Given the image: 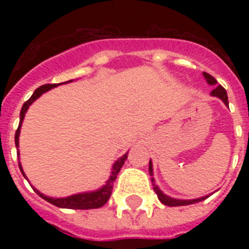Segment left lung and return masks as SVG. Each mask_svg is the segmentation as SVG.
Wrapping results in <instances>:
<instances>
[{
    "label": "left lung",
    "mask_w": 249,
    "mask_h": 249,
    "mask_svg": "<svg viewBox=\"0 0 249 249\" xmlns=\"http://www.w3.org/2000/svg\"><path fill=\"white\" fill-rule=\"evenodd\" d=\"M203 76H204V79L207 80V83L209 85L214 86V89L211 91V95L212 97H217L220 98L221 101L224 102L225 105L229 107V99H228V93H226V90L222 88L221 85H217V80L211 76L207 72H203ZM148 172H150V176H151V182L152 186H154V191L156 193L158 197H159V200L163 203V204L168 205V207H179V205H190V204H195V203H199V201L205 200L207 197H209V195H205V196L197 197V199H187V200H183V199H176V197H170L168 195L161 191L159 189V186L155 183V179H154V169H152V161L150 160V164H148Z\"/></svg>",
    "instance_id": "1"
}]
</instances>
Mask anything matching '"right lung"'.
<instances>
[{
    "instance_id": "obj_1",
    "label": "right lung",
    "mask_w": 249,
    "mask_h": 249,
    "mask_svg": "<svg viewBox=\"0 0 249 249\" xmlns=\"http://www.w3.org/2000/svg\"><path fill=\"white\" fill-rule=\"evenodd\" d=\"M72 83V80L70 81H66V83L62 84H68ZM60 84H46V85L40 86L38 89L35 90V93L32 94V97L29 98L28 101L25 102L23 107H21L20 111V121H19V126H18V130L15 133V146L18 148V156H19V136H20V128L21 124H23V120H24L25 112L28 111L29 106L32 105L33 102L36 101L37 98H40L41 95L46 91H49L53 88H56ZM128 158V152L123 155L121 158L113 163L112 165V170H111V174H109V178L106 181V183L102 187H99L98 190H94V191H86V193H79L75 194V195H71V196L67 197H52V196H46L42 193H40L38 190L35 189V193L38 194L42 199H45L46 201H49L50 204L55 205V207H59V208H67V209H95V208H101L103 205L108 201L109 196H111V193H112V185L113 181L116 179L117 173L120 172L121 166L124 165L125 160ZM19 168H20L21 174L24 176L25 179H28L27 176H25L24 170H23V166L21 164L19 163Z\"/></svg>"
}]
</instances>
